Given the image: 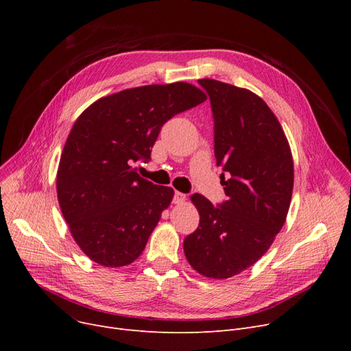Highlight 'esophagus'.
Segmentation results:
<instances>
[{
  "mask_svg": "<svg viewBox=\"0 0 351 351\" xmlns=\"http://www.w3.org/2000/svg\"><path fill=\"white\" fill-rule=\"evenodd\" d=\"M185 200H186V195H185V193L175 192V196H173V204L180 205V204H183V202H185Z\"/></svg>",
  "mask_w": 351,
  "mask_h": 351,
  "instance_id": "esophagus-1",
  "label": "esophagus"
}]
</instances>
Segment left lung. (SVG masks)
<instances>
[{
  "mask_svg": "<svg viewBox=\"0 0 351 351\" xmlns=\"http://www.w3.org/2000/svg\"><path fill=\"white\" fill-rule=\"evenodd\" d=\"M210 98L215 156L228 200L217 206L191 196L197 229L185 237L189 265L210 279H228L253 266L286 222L293 192V158L282 125L252 90L199 80Z\"/></svg>",
  "mask_w": 351,
  "mask_h": 351,
  "instance_id": "1",
  "label": "left lung"
}]
</instances>
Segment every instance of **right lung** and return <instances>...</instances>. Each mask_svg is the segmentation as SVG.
<instances>
[{
    "label": "right lung",
    "mask_w": 351,
    "mask_h": 351,
    "mask_svg": "<svg viewBox=\"0 0 351 351\" xmlns=\"http://www.w3.org/2000/svg\"><path fill=\"white\" fill-rule=\"evenodd\" d=\"M206 101L186 82L145 85L104 97L73 123L57 172L60 208L73 241L95 263L135 262L171 205L173 189L138 175L160 128Z\"/></svg>",
    "instance_id": "obj_1"
}]
</instances>
